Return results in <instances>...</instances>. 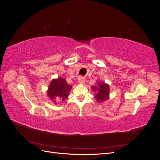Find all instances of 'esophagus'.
I'll return each instance as SVG.
<instances>
[{
	"label": "esophagus",
	"instance_id": "34e87169",
	"mask_svg": "<svg viewBox=\"0 0 160 160\" xmlns=\"http://www.w3.org/2000/svg\"><path fill=\"white\" fill-rule=\"evenodd\" d=\"M85 79L83 77H80L78 79V82L81 84H83L85 83Z\"/></svg>",
	"mask_w": 160,
	"mask_h": 160
}]
</instances>
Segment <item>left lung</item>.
<instances>
[{"label":"left lung","instance_id":"1","mask_svg":"<svg viewBox=\"0 0 160 160\" xmlns=\"http://www.w3.org/2000/svg\"><path fill=\"white\" fill-rule=\"evenodd\" d=\"M91 88L96 93L95 98L98 102L101 103L109 99L110 89L108 84H106L104 82L98 81L97 85L95 86H92Z\"/></svg>","mask_w":160,"mask_h":160}]
</instances>
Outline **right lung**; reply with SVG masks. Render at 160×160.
<instances>
[{"label":"right lung","mask_w":160,"mask_h":160,"mask_svg":"<svg viewBox=\"0 0 160 160\" xmlns=\"http://www.w3.org/2000/svg\"><path fill=\"white\" fill-rule=\"evenodd\" d=\"M71 88L72 87L67 83L65 79L58 77L51 81L48 88L47 95L51 101L57 103L55 101L57 99L64 101L67 99Z\"/></svg>","instance_id":"obj_1"}]
</instances>
